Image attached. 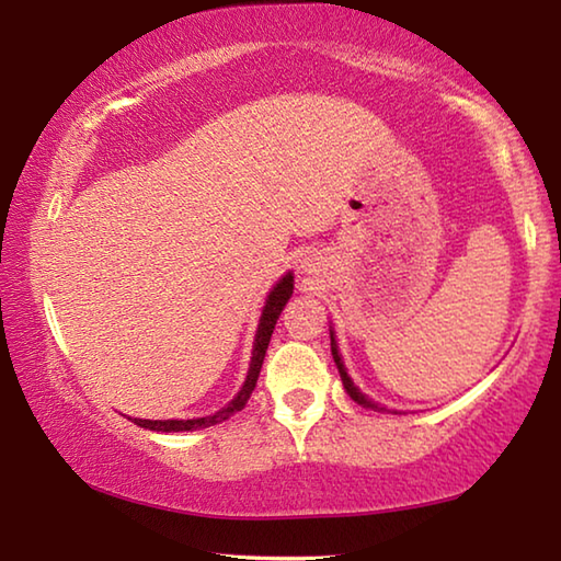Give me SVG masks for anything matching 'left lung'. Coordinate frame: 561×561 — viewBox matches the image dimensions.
<instances>
[{
	"mask_svg": "<svg viewBox=\"0 0 561 561\" xmlns=\"http://www.w3.org/2000/svg\"><path fill=\"white\" fill-rule=\"evenodd\" d=\"M331 356H334V360H336V368H339V374H341V381H344V388H346V393L354 398L356 403H360L364 408H376V411H383L381 405L378 403H374V401H368V398L358 391V388L354 386V381H351L348 378V374H346V368H344V360H341V356H339V348H336V341H334V331H331Z\"/></svg>",
	"mask_w": 561,
	"mask_h": 561,
	"instance_id": "left-lung-1",
	"label": "left lung"
}]
</instances>
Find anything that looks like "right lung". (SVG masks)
Instances as JSON below:
<instances>
[{
	"label": "right lung",
	"instance_id": "add662e5",
	"mask_svg": "<svg viewBox=\"0 0 561 561\" xmlns=\"http://www.w3.org/2000/svg\"><path fill=\"white\" fill-rule=\"evenodd\" d=\"M291 289H294V277L287 274V277H282L277 287L270 291V299L264 304V311H262V319H260V329H257V336H254V351H252V364H250V374H247V381L242 386V391L237 393L234 401L222 408V411H217L215 415H205V417H193V421H144V417H130L133 423L140 425V428H148V431H160V433H180V431H197V428H210L215 423H222L227 417L234 415L237 411H242L244 403L250 401V396L254 391V386H257V378L262 371V360L264 354H267V346H270V339H272V331L274 324H277V319L282 314L284 304L289 301L291 297Z\"/></svg>",
	"mask_w": 561,
	"mask_h": 561
}]
</instances>
